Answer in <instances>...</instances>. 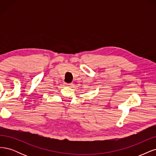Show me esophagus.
<instances>
[{"instance_id": "34e87169", "label": "esophagus", "mask_w": 156, "mask_h": 156, "mask_svg": "<svg viewBox=\"0 0 156 156\" xmlns=\"http://www.w3.org/2000/svg\"><path fill=\"white\" fill-rule=\"evenodd\" d=\"M66 85V86H67V87H71L72 86H73V83H66L65 84Z\"/></svg>"}]
</instances>
